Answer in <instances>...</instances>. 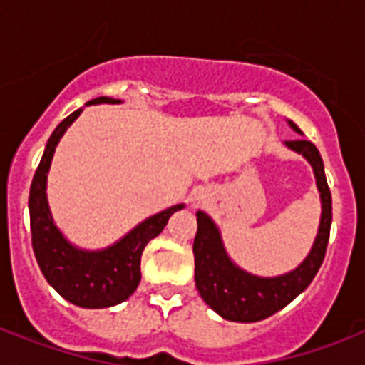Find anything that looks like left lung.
Listing matches in <instances>:
<instances>
[{
    "mask_svg": "<svg viewBox=\"0 0 365 365\" xmlns=\"http://www.w3.org/2000/svg\"><path fill=\"white\" fill-rule=\"evenodd\" d=\"M295 130H301L289 123ZM289 149L301 153L314 168L317 185L322 199V220L311 254L295 271L277 278H259L235 267L223 250L216 225L205 212H197L195 235V286L206 305L231 322H257L292 303L317 277L322 265L331 227V193H329L322 157L309 140H288Z\"/></svg>",
    "mask_w": 365,
    "mask_h": 365,
    "instance_id": "obj_1",
    "label": "left lung"
}]
</instances>
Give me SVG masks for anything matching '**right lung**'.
I'll return each instance as SVG.
<instances>
[{"mask_svg": "<svg viewBox=\"0 0 365 365\" xmlns=\"http://www.w3.org/2000/svg\"><path fill=\"white\" fill-rule=\"evenodd\" d=\"M119 100L100 96L87 104H117ZM83 110L73 111L51 134L37 166L30 187V227L31 246L39 269L47 282L64 299L85 309H104L128 299L136 292L142 272L140 261L145 244L165 229L168 217L183 205H176L160 214L148 217L134 227L125 239L102 252H85L73 248L54 227L47 205V172L54 149L68 126L76 121Z\"/></svg>", "mask_w": 365, "mask_h": 365, "instance_id": "1", "label": "right lung"}]
</instances>
